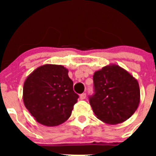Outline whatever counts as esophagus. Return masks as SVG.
<instances>
[{
  "label": "esophagus",
  "instance_id": "34e87169",
  "mask_svg": "<svg viewBox=\"0 0 156 156\" xmlns=\"http://www.w3.org/2000/svg\"><path fill=\"white\" fill-rule=\"evenodd\" d=\"M86 96H87L86 93H83L80 95V98L81 100H83V99H85L86 98Z\"/></svg>",
  "mask_w": 156,
  "mask_h": 156
}]
</instances>
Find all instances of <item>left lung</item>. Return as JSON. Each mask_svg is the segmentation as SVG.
<instances>
[{
    "instance_id": "8db88e82",
    "label": "left lung",
    "mask_w": 156,
    "mask_h": 156,
    "mask_svg": "<svg viewBox=\"0 0 156 156\" xmlns=\"http://www.w3.org/2000/svg\"><path fill=\"white\" fill-rule=\"evenodd\" d=\"M94 92L89 102L96 116L117 124L131 116L140 102L137 81L119 66H105L93 76Z\"/></svg>"
}]
</instances>
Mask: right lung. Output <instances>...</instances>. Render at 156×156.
<instances>
[{
  "mask_svg": "<svg viewBox=\"0 0 156 156\" xmlns=\"http://www.w3.org/2000/svg\"><path fill=\"white\" fill-rule=\"evenodd\" d=\"M78 98L68 69L62 66H41L24 83L25 106L37 122L45 126H58L67 120Z\"/></svg>",
  "mask_w": 156,
  "mask_h": 156,
  "instance_id": "obj_1",
  "label": "right lung"
}]
</instances>
